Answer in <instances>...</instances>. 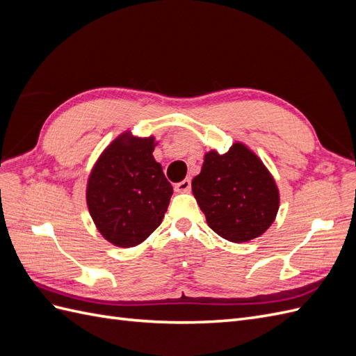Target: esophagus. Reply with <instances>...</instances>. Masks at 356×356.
<instances>
[{"instance_id": "34e87169", "label": "esophagus", "mask_w": 356, "mask_h": 356, "mask_svg": "<svg viewBox=\"0 0 356 356\" xmlns=\"http://www.w3.org/2000/svg\"><path fill=\"white\" fill-rule=\"evenodd\" d=\"M190 188H191L190 178L182 179L181 182H178V184H175V191H178V193H187V191H190Z\"/></svg>"}]
</instances>
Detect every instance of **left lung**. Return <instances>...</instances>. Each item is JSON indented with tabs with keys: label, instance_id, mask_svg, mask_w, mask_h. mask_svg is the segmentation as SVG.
I'll return each mask as SVG.
<instances>
[{
	"label": "left lung",
	"instance_id": "left-lung-1",
	"mask_svg": "<svg viewBox=\"0 0 356 356\" xmlns=\"http://www.w3.org/2000/svg\"><path fill=\"white\" fill-rule=\"evenodd\" d=\"M191 188L209 227L234 243L261 236L279 209V191L270 172L241 143L224 154L213 149L204 154Z\"/></svg>",
	"mask_w": 356,
	"mask_h": 356
}]
</instances>
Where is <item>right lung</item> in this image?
Listing matches in <instances>:
<instances>
[{
  "instance_id": "add662e5",
  "label": "right lung",
  "mask_w": 356,
  "mask_h": 356,
  "mask_svg": "<svg viewBox=\"0 0 356 356\" xmlns=\"http://www.w3.org/2000/svg\"><path fill=\"white\" fill-rule=\"evenodd\" d=\"M154 138L123 134L93 166L86 200L96 227L115 246L144 242L165 217L174 188L154 160Z\"/></svg>"
}]
</instances>
